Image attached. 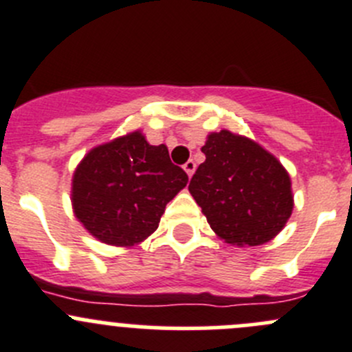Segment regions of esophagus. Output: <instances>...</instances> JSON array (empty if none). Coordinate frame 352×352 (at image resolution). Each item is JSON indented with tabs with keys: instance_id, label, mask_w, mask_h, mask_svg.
I'll use <instances>...</instances> for the list:
<instances>
[{
	"instance_id": "obj_1",
	"label": "esophagus",
	"mask_w": 352,
	"mask_h": 352,
	"mask_svg": "<svg viewBox=\"0 0 352 352\" xmlns=\"http://www.w3.org/2000/svg\"><path fill=\"white\" fill-rule=\"evenodd\" d=\"M195 167H197V166H195V162H193V160H188V162H186L185 166H183V169H185V173L188 174L190 178H192L193 173H195Z\"/></svg>"
}]
</instances>
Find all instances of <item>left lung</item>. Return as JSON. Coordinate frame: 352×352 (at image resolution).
Masks as SVG:
<instances>
[{
  "mask_svg": "<svg viewBox=\"0 0 352 352\" xmlns=\"http://www.w3.org/2000/svg\"><path fill=\"white\" fill-rule=\"evenodd\" d=\"M206 160L188 190L212 232L230 245L270 242L294 210L292 182L273 153L228 129L207 135Z\"/></svg>",
  "mask_w": 352,
  "mask_h": 352,
  "instance_id": "left-lung-1",
  "label": "left lung"
}]
</instances>
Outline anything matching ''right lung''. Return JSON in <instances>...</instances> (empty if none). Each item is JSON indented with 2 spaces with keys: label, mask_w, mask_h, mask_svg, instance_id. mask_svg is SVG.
<instances>
[{
  "label": "right lung",
  "mask_w": 352,
  "mask_h": 352,
  "mask_svg": "<svg viewBox=\"0 0 352 352\" xmlns=\"http://www.w3.org/2000/svg\"><path fill=\"white\" fill-rule=\"evenodd\" d=\"M188 183L166 145H150L142 131L89 150L72 176L74 216L107 245L133 247L159 228L169 200Z\"/></svg>",
  "instance_id": "1"
}]
</instances>
